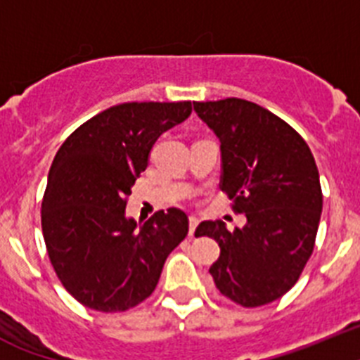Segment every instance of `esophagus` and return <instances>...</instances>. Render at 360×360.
<instances>
[{
  "mask_svg": "<svg viewBox=\"0 0 360 360\" xmlns=\"http://www.w3.org/2000/svg\"><path fill=\"white\" fill-rule=\"evenodd\" d=\"M198 224H199V219L198 217H190V236H193V233H195V228H198Z\"/></svg>",
  "mask_w": 360,
  "mask_h": 360,
  "instance_id": "esophagus-1",
  "label": "esophagus"
}]
</instances>
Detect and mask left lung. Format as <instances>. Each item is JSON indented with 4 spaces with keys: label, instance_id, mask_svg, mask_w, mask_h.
Returning <instances> with one entry per match:
<instances>
[{
    "label": "left lung",
    "instance_id": "left-lung-1",
    "mask_svg": "<svg viewBox=\"0 0 360 360\" xmlns=\"http://www.w3.org/2000/svg\"><path fill=\"white\" fill-rule=\"evenodd\" d=\"M221 141V190L246 224L230 232L202 221L195 236L217 240L210 266L217 290L245 308L283 297L301 277L315 246L323 192L310 146L286 121L252 101L193 103Z\"/></svg>",
    "mask_w": 360,
    "mask_h": 360
}]
</instances>
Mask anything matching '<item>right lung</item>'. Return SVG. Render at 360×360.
I'll list each match as a JSON object with an SVG mask.
<instances>
[{
  "label": "right lung",
  "mask_w": 360,
  "mask_h": 360,
  "mask_svg": "<svg viewBox=\"0 0 360 360\" xmlns=\"http://www.w3.org/2000/svg\"><path fill=\"white\" fill-rule=\"evenodd\" d=\"M190 114V101L123 103L76 128L58 150L43 195V237L56 275L86 308L115 314L145 301L188 233L179 208L143 224L124 208L158 137Z\"/></svg>",
  "instance_id": "add662e5"
}]
</instances>
